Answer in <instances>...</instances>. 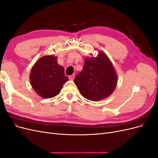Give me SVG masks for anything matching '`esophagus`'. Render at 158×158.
I'll return each mask as SVG.
<instances>
[{
    "instance_id": "obj_1",
    "label": "esophagus",
    "mask_w": 158,
    "mask_h": 158,
    "mask_svg": "<svg viewBox=\"0 0 158 158\" xmlns=\"http://www.w3.org/2000/svg\"><path fill=\"white\" fill-rule=\"evenodd\" d=\"M69 79L70 80H73L74 79V78H75V74H72V75L69 76Z\"/></svg>"
}]
</instances>
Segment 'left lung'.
Instances as JSON below:
<instances>
[{
	"mask_svg": "<svg viewBox=\"0 0 158 158\" xmlns=\"http://www.w3.org/2000/svg\"><path fill=\"white\" fill-rule=\"evenodd\" d=\"M92 56L85 58L83 69L75 77L74 83L84 98L98 102L112 94L118 76L104 52L99 51L97 56Z\"/></svg>",
	"mask_w": 158,
	"mask_h": 158,
	"instance_id": "1",
	"label": "left lung"
}]
</instances>
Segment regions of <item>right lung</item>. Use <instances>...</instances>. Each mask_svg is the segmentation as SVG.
I'll use <instances>...</instances> for the list:
<instances>
[{
  "label": "right lung",
  "instance_id": "1",
  "mask_svg": "<svg viewBox=\"0 0 158 158\" xmlns=\"http://www.w3.org/2000/svg\"><path fill=\"white\" fill-rule=\"evenodd\" d=\"M33 89L44 98H51L58 95L63 84L69 80L63 66L57 63V57L45 55L36 61L30 74Z\"/></svg>",
  "mask_w": 158,
  "mask_h": 158
}]
</instances>
